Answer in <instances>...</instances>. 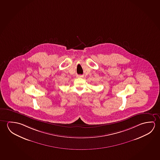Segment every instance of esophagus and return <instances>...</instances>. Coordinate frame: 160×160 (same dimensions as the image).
I'll list each match as a JSON object with an SVG mask.
<instances>
[{
    "instance_id": "34e87169",
    "label": "esophagus",
    "mask_w": 160,
    "mask_h": 160,
    "mask_svg": "<svg viewBox=\"0 0 160 160\" xmlns=\"http://www.w3.org/2000/svg\"><path fill=\"white\" fill-rule=\"evenodd\" d=\"M78 77H82L83 76H78Z\"/></svg>"
}]
</instances>
